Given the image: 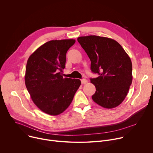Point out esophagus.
<instances>
[{"mask_svg": "<svg viewBox=\"0 0 153 153\" xmlns=\"http://www.w3.org/2000/svg\"><path fill=\"white\" fill-rule=\"evenodd\" d=\"M87 82H88V81H87V80H86V79H81V83H82V84H85V83H86Z\"/></svg>", "mask_w": 153, "mask_h": 153, "instance_id": "34e87169", "label": "esophagus"}]
</instances>
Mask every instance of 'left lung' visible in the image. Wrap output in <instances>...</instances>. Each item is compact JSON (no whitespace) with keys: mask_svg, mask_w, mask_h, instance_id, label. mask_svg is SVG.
Segmentation results:
<instances>
[{"mask_svg":"<svg viewBox=\"0 0 153 153\" xmlns=\"http://www.w3.org/2000/svg\"><path fill=\"white\" fill-rule=\"evenodd\" d=\"M77 41L91 60V70L99 74L90 79L96 87L92 99L108 109L119 106L131 85L132 63L119 43L110 38L82 36Z\"/></svg>","mask_w":153,"mask_h":153,"instance_id":"left-lung-1","label":"left lung"}]
</instances>
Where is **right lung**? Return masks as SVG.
<instances>
[{"label": "right lung", "instance_id": "1", "mask_svg": "<svg viewBox=\"0 0 153 153\" xmlns=\"http://www.w3.org/2000/svg\"><path fill=\"white\" fill-rule=\"evenodd\" d=\"M74 39L50 40L39 47L28 58L25 85L31 99L49 115L63 113L71 104L81 84L79 79L64 78L66 54Z\"/></svg>", "mask_w": 153, "mask_h": 153}]
</instances>
